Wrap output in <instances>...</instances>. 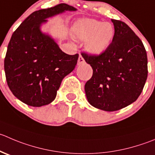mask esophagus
I'll list each match as a JSON object with an SVG mask.
<instances>
[{
    "mask_svg": "<svg viewBox=\"0 0 155 155\" xmlns=\"http://www.w3.org/2000/svg\"><path fill=\"white\" fill-rule=\"evenodd\" d=\"M85 63V60H84V58H82V56L81 54H79V58H78V65H81V64H84Z\"/></svg>",
    "mask_w": 155,
    "mask_h": 155,
    "instance_id": "34e87169",
    "label": "esophagus"
}]
</instances>
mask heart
<instances>
[{
  "label": "heart",
  "mask_w": 155,
  "mask_h": 155,
  "mask_svg": "<svg viewBox=\"0 0 155 155\" xmlns=\"http://www.w3.org/2000/svg\"><path fill=\"white\" fill-rule=\"evenodd\" d=\"M73 35L80 41H85V49L91 55H101L110 46L115 29L110 22L94 19H82L73 27Z\"/></svg>",
  "instance_id": "obj_1"
}]
</instances>
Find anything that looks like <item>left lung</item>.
<instances>
[{
    "label": "left lung",
    "mask_w": 155,
    "mask_h": 155,
    "mask_svg": "<svg viewBox=\"0 0 155 155\" xmlns=\"http://www.w3.org/2000/svg\"><path fill=\"white\" fill-rule=\"evenodd\" d=\"M111 21L115 35L109 48L97 56L82 54L93 70L85 85L87 100L105 111L118 110L136 101L148 76L143 43L125 22Z\"/></svg>",
    "instance_id": "obj_1"
}]
</instances>
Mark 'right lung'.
<instances>
[{
  "label": "right lung",
  "mask_w": 155,
  "mask_h": 155,
  "mask_svg": "<svg viewBox=\"0 0 155 155\" xmlns=\"http://www.w3.org/2000/svg\"><path fill=\"white\" fill-rule=\"evenodd\" d=\"M76 10L61 4L35 11L12 35L4 59L6 79L13 95L27 105L41 107L51 103L63 79L74 70L79 54L63 52L41 28L48 18Z\"/></svg>",
  "instance_id": "obj_1"
}]
</instances>
